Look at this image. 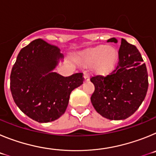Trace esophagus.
<instances>
[{"mask_svg":"<svg viewBox=\"0 0 156 156\" xmlns=\"http://www.w3.org/2000/svg\"><path fill=\"white\" fill-rule=\"evenodd\" d=\"M83 77H84V80L86 81H89V80H90V76H89V73H88L87 72H84V76H83Z\"/></svg>","mask_w":156,"mask_h":156,"instance_id":"1","label":"esophagus"}]
</instances>
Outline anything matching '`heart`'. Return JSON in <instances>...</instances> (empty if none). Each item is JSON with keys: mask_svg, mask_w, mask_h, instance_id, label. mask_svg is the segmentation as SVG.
Returning <instances> with one entry per match:
<instances>
[{"mask_svg": "<svg viewBox=\"0 0 156 156\" xmlns=\"http://www.w3.org/2000/svg\"><path fill=\"white\" fill-rule=\"evenodd\" d=\"M118 51L115 48L101 44L90 48L83 53L85 64L95 63L94 69L98 74H107L112 70L118 61Z\"/></svg>", "mask_w": 156, "mask_h": 156, "instance_id": "b5f03b06", "label": "heart"}]
</instances>
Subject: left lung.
<instances>
[{"mask_svg": "<svg viewBox=\"0 0 156 156\" xmlns=\"http://www.w3.org/2000/svg\"><path fill=\"white\" fill-rule=\"evenodd\" d=\"M108 42L117 43L115 38ZM119 61L108 75L92 76L94 91L90 101L95 110L106 119H125L140 107L148 91V72L137 48L121 40Z\"/></svg>", "mask_w": 156, "mask_h": 156, "instance_id": "8db88e82", "label": "left lung"}]
</instances>
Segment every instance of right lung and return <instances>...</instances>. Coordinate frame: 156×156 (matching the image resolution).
I'll return each instance as SVG.
<instances>
[{
    "label": "right lung",
    "mask_w": 156,
    "mask_h": 156,
    "mask_svg": "<svg viewBox=\"0 0 156 156\" xmlns=\"http://www.w3.org/2000/svg\"><path fill=\"white\" fill-rule=\"evenodd\" d=\"M62 57L57 46L37 39L20 51L12 67L10 89L14 101L37 122L58 119L66 112L72 90L83 82L82 73L62 76L52 71Z\"/></svg>",
    "instance_id": "add662e5"
}]
</instances>
